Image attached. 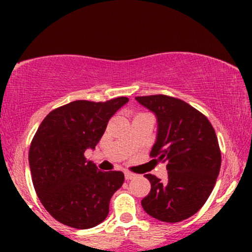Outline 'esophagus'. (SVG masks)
<instances>
[{"mask_svg": "<svg viewBox=\"0 0 252 252\" xmlns=\"http://www.w3.org/2000/svg\"><path fill=\"white\" fill-rule=\"evenodd\" d=\"M135 176H136L135 174H132V173H130V172L124 173V178H126V180H132Z\"/></svg>", "mask_w": 252, "mask_h": 252, "instance_id": "34e87169", "label": "esophagus"}]
</instances>
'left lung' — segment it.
<instances>
[{
    "label": "left lung",
    "mask_w": 252,
    "mask_h": 252,
    "mask_svg": "<svg viewBox=\"0 0 252 252\" xmlns=\"http://www.w3.org/2000/svg\"><path fill=\"white\" fill-rule=\"evenodd\" d=\"M135 99L158 121L150 156L168 162L167 180L144 175L152 189L141 204L158 220H185L201 209L218 178L221 155L215 129L201 112L178 98L155 94Z\"/></svg>",
    "instance_id": "1"
}]
</instances>
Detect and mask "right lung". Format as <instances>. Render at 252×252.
Instances as JSON below:
<instances>
[{
    "instance_id": "obj_1",
    "label": "right lung",
    "mask_w": 252,
    "mask_h": 252,
    "mask_svg": "<svg viewBox=\"0 0 252 252\" xmlns=\"http://www.w3.org/2000/svg\"><path fill=\"white\" fill-rule=\"evenodd\" d=\"M128 102L74 100L51 111L37 128L28 156L32 181L43 207L62 224L85 230L108 217L124 174L102 172L84 153L94 149L110 118Z\"/></svg>"
}]
</instances>
